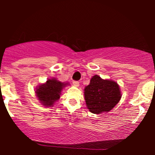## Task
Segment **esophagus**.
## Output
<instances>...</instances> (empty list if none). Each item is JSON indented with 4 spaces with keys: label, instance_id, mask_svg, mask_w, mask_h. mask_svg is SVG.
<instances>
[{
    "label": "esophagus",
    "instance_id": "1",
    "mask_svg": "<svg viewBox=\"0 0 155 155\" xmlns=\"http://www.w3.org/2000/svg\"><path fill=\"white\" fill-rule=\"evenodd\" d=\"M73 84H74V86H75V87H77L79 86V81H73Z\"/></svg>",
    "mask_w": 155,
    "mask_h": 155
}]
</instances>
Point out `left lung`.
<instances>
[{
  "label": "left lung",
  "mask_w": 155,
  "mask_h": 155,
  "mask_svg": "<svg viewBox=\"0 0 155 155\" xmlns=\"http://www.w3.org/2000/svg\"><path fill=\"white\" fill-rule=\"evenodd\" d=\"M87 108L92 114L108 112L120 102L122 93L120 85L111 79L93 76L84 90Z\"/></svg>",
  "instance_id": "obj_1"
}]
</instances>
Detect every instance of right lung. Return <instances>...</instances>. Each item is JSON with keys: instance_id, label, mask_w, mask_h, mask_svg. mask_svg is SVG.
<instances>
[{"instance_id": "1", "label": "right lung", "mask_w": 155, "mask_h": 155, "mask_svg": "<svg viewBox=\"0 0 155 155\" xmlns=\"http://www.w3.org/2000/svg\"><path fill=\"white\" fill-rule=\"evenodd\" d=\"M67 85H69V83L62 82L56 78L52 77L35 88V95L43 106L51 107L59 100L62 90Z\"/></svg>"}]
</instances>
